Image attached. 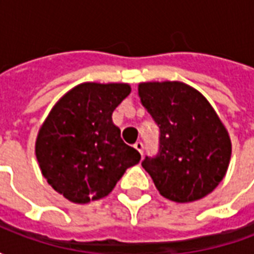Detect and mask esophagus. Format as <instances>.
Wrapping results in <instances>:
<instances>
[{"mask_svg": "<svg viewBox=\"0 0 254 254\" xmlns=\"http://www.w3.org/2000/svg\"><path fill=\"white\" fill-rule=\"evenodd\" d=\"M134 148L137 149L138 152H140L141 155L144 154V144L141 143V141H137V143L134 144Z\"/></svg>", "mask_w": 254, "mask_h": 254, "instance_id": "obj_1", "label": "esophagus"}]
</instances>
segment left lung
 <instances>
[{
    "label": "left lung",
    "instance_id": "obj_1",
    "mask_svg": "<svg viewBox=\"0 0 254 254\" xmlns=\"http://www.w3.org/2000/svg\"><path fill=\"white\" fill-rule=\"evenodd\" d=\"M138 98L159 127L158 152L141 162L166 198L189 202L223 180L231 156L226 127L198 91L180 81L141 83Z\"/></svg>",
    "mask_w": 254,
    "mask_h": 254
}]
</instances>
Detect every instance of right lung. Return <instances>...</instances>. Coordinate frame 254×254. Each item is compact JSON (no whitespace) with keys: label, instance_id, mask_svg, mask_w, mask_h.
<instances>
[{"label":"right lung","instance_id":"1","mask_svg":"<svg viewBox=\"0 0 254 254\" xmlns=\"http://www.w3.org/2000/svg\"><path fill=\"white\" fill-rule=\"evenodd\" d=\"M130 94L127 84L84 83L53 107L36 138L47 182L73 202L107 196L141 155L121 138L111 114Z\"/></svg>","mask_w":254,"mask_h":254}]
</instances>
